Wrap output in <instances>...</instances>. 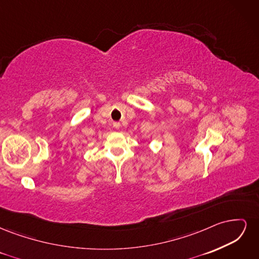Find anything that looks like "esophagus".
Masks as SVG:
<instances>
[{"label": "esophagus", "instance_id": "esophagus-1", "mask_svg": "<svg viewBox=\"0 0 259 259\" xmlns=\"http://www.w3.org/2000/svg\"><path fill=\"white\" fill-rule=\"evenodd\" d=\"M113 126H114L115 128H119V127H120V123L114 122V123H113Z\"/></svg>", "mask_w": 259, "mask_h": 259}]
</instances>
